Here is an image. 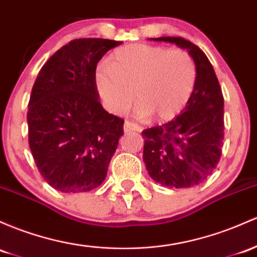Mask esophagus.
<instances>
[{"mask_svg":"<svg viewBox=\"0 0 257 257\" xmlns=\"http://www.w3.org/2000/svg\"><path fill=\"white\" fill-rule=\"evenodd\" d=\"M124 132H142L143 128L138 123L133 122V120H125L124 122Z\"/></svg>","mask_w":257,"mask_h":257,"instance_id":"34e87169","label":"esophagus"}]
</instances>
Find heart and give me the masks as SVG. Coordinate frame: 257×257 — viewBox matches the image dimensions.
<instances>
[{
	"mask_svg": "<svg viewBox=\"0 0 257 257\" xmlns=\"http://www.w3.org/2000/svg\"><path fill=\"white\" fill-rule=\"evenodd\" d=\"M196 75V63L188 51L132 44L115 50L109 63L98 64L94 79L108 111L122 113L135 96L140 115L168 120L187 106Z\"/></svg>",
	"mask_w": 257,
	"mask_h": 257,
	"instance_id": "heart-1",
	"label": "heart"
}]
</instances>
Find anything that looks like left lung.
I'll return each instance as SVG.
<instances>
[{"label":"left lung","instance_id":"8db88e82","mask_svg":"<svg viewBox=\"0 0 257 257\" xmlns=\"http://www.w3.org/2000/svg\"><path fill=\"white\" fill-rule=\"evenodd\" d=\"M187 49L196 63L194 91L182 113L162 125L143 131L144 162L155 182L190 188L207 179L218 165L224 138L223 95L212 64L201 49L184 38L163 36Z\"/></svg>","mask_w":257,"mask_h":257}]
</instances>
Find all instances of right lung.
<instances>
[{"instance_id":"1","label":"right lung","mask_w":257,"mask_h":257,"mask_svg":"<svg viewBox=\"0 0 257 257\" xmlns=\"http://www.w3.org/2000/svg\"><path fill=\"white\" fill-rule=\"evenodd\" d=\"M122 42L75 39L42 66L28 103L29 146L42 178L62 193L101 185L124 134V119L98 101L94 73L107 51Z\"/></svg>"}]
</instances>
